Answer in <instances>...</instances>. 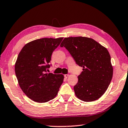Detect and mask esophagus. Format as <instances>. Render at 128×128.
<instances>
[{
  "mask_svg": "<svg viewBox=\"0 0 128 128\" xmlns=\"http://www.w3.org/2000/svg\"><path fill=\"white\" fill-rule=\"evenodd\" d=\"M68 76H69V74H65L64 75V77H65V78H67L68 77Z\"/></svg>",
  "mask_w": 128,
  "mask_h": 128,
  "instance_id": "34e87169",
  "label": "esophagus"
}]
</instances>
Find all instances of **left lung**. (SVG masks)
<instances>
[{
    "label": "left lung",
    "mask_w": 128,
    "mask_h": 128,
    "mask_svg": "<svg viewBox=\"0 0 128 128\" xmlns=\"http://www.w3.org/2000/svg\"><path fill=\"white\" fill-rule=\"evenodd\" d=\"M60 47H66L78 66L83 67L74 86L76 96L87 102L100 98L107 90L113 76L107 49L85 36L65 38Z\"/></svg>",
    "instance_id": "1"
}]
</instances>
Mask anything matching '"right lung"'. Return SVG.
<instances>
[{"label":"right lung","instance_id":"obj_1","mask_svg":"<svg viewBox=\"0 0 128 128\" xmlns=\"http://www.w3.org/2000/svg\"><path fill=\"white\" fill-rule=\"evenodd\" d=\"M63 38L38 39L26 44L14 66L19 86L36 102L45 103L55 98L63 82L64 76L47 73L53 51Z\"/></svg>","mask_w":128,"mask_h":128}]
</instances>
